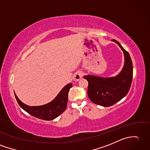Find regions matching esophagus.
<instances>
[{"label": "esophagus", "mask_w": 150, "mask_h": 150, "mask_svg": "<svg viewBox=\"0 0 150 150\" xmlns=\"http://www.w3.org/2000/svg\"><path fill=\"white\" fill-rule=\"evenodd\" d=\"M82 76H83L82 72L81 71H78L76 73H75L74 76H73V79H74V81H79V80L82 77Z\"/></svg>", "instance_id": "esophagus-1"}]
</instances>
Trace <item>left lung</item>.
Masks as SVG:
<instances>
[{"label": "left lung", "mask_w": 150, "mask_h": 150, "mask_svg": "<svg viewBox=\"0 0 150 150\" xmlns=\"http://www.w3.org/2000/svg\"><path fill=\"white\" fill-rule=\"evenodd\" d=\"M123 50L124 67L119 74L112 77H100L87 75L83 78L88 82V95L92 102L103 107L112 106L127 95L133 77V66L128 52L117 41L112 40Z\"/></svg>", "instance_id": "obj_1"}]
</instances>
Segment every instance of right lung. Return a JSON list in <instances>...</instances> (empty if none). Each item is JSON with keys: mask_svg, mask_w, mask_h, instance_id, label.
Segmentation results:
<instances>
[{"mask_svg": "<svg viewBox=\"0 0 150 150\" xmlns=\"http://www.w3.org/2000/svg\"><path fill=\"white\" fill-rule=\"evenodd\" d=\"M71 87L72 83H68L52 102L40 106L27 105L21 102L15 94V96L19 105L27 113L41 120L50 121L60 116L66 110L68 98V92Z\"/></svg>", "mask_w": 150, "mask_h": 150, "instance_id": "right-lung-1", "label": "right lung"}]
</instances>
